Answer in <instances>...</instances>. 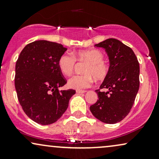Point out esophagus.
Returning a JSON list of instances; mask_svg holds the SVG:
<instances>
[{
    "label": "esophagus",
    "instance_id": "34e87169",
    "mask_svg": "<svg viewBox=\"0 0 159 159\" xmlns=\"http://www.w3.org/2000/svg\"><path fill=\"white\" fill-rule=\"evenodd\" d=\"M87 92L86 90H76V93H84Z\"/></svg>",
    "mask_w": 159,
    "mask_h": 159
}]
</instances>
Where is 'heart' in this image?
Wrapping results in <instances>:
<instances>
[{
	"instance_id": "heart-1",
	"label": "heart",
	"mask_w": 159,
	"mask_h": 159,
	"mask_svg": "<svg viewBox=\"0 0 159 159\" xmlns=\"http://www.w3.org/2000/svg\"><path fill=\"white\" fill-rule=\"evenodd\" d=\"M78 61L87 62L84 75H74L69 79V87L76 90L87 88L92 85L93 78L97 81H104L109 73V66L104 60L102 52L97 49L78 51L74 54L65 53L58 60V67L66 75L72 74Z\"/></svg>"
}]
</instances>
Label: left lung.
<instances>
[{"label": "left lung", "mask_w": 159, "mask_h": 159, "mask_svg": "<svg viewBox=\"0 0 159 159\" xmlns=\"http://www.w3.org/2000/svg\"><path fill=\"white\" fill-rule=\"evenodd\" d=\"M95 46L105 48L110 66L108 75L96 90L98 99L90 110L100 121L116 123L129 114L134 105L140 86L139 63L132 49L118 39L111 38Z\"/></svg>", "instance_id": "obj_1"}]
</instances>
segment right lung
Segmentation results:
<instances>
[{"label": "right lung", "mask_w": 159, "mask_h": 159, "mask_svg": "<svg viewBox=\"0 0 159 159\" xmlns=\"http://www.w3.org/2000/svg\"><path fill=\"white\" fill-rule=\"evenodd\" d=\"M67 50L61 44L37 40L27 44L16 61L15 87L29 118L41 125L55 123L69 105L75 90H59L67 81L58 60Z\"/></svg>", "instance_id": "1"}]
</instances>
